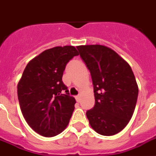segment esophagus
I'll return each instance as SVG.
<instances>
[{
	"label": "esophagus",
	"instance_id": "1",
	"mask_svg": "<svg viewBox=\"0 0 156 156\" xmlns=\"http://www.w3.org/2000/svg\"><path fill=\"white\" fill-rule=\"evenodd\" d=\"M76 101L78 103H79L80 101V96H76Z\"/></svg>",
	"mask_w": 156,
	"mask_h": 156
}]
</instances>
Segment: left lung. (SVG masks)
<instances>
[{"label": "left lung", "mask_w": 156, "mask_h": 156, "mask_svg": "<svg viewBox=\"0 0 156 156\" xmlns=\"http://www.w3.org/2000/svg\"><path fill=\"white\" fill-rule=\"evenodd\" d=\"M90 71L95 105L86 112L91 127L103 136H113L127 126L133 115L139 88L131 67L104 45L77 47Z\"/></svg>", "instance_id": "8db88e82"}]
</instances>
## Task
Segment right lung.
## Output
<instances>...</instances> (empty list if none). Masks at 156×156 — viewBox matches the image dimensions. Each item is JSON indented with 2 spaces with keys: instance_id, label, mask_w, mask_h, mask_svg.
<instances>
[{
  "instance_id": "obj_1",
  "label": "right lung",
  "mask_w": 156,
  "mask_h": 156,
  "mask_svg": "<svg viewBox=\"0 0 156 156\" xmlns=\"http://www.w3.org/2000/svg\"><path fill=\"white\" fill-rule=\"evenodd\" d=\"M79 53L73 46L45 50L27 64L17 85L23 116L41 136L52 137L68 126L76 100L62 76L67 64Z\"/></svg>"
}]
</instances>
